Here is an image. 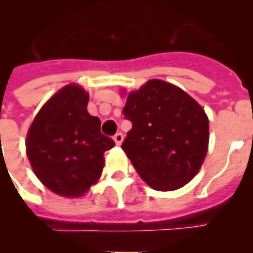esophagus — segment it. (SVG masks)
Returning <instances> with one entry per match:
<instances>
[{
  "mask_svg": "<svg viewBox=\"0 0 253 253\" xmlns=\"http://www.w3.org/2000/svg\"><path fill=\"white\" fill-rule=\"evenodd\" d=\"M123 139H124V135H123L122 133H116L115 135H114V140H115V143L118 144V146H120V144H122Z\"/></svg>",
  "mask_w": 253,
  "mask_h": 253,
  "instance_id": "1",
  "label": "esophagus"
}]
</instances>
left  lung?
<instances>
[{"label": "left lung", "mask_w": 253, "mask_h": 253, "mask_svg": "<svg viewBox=\"0 0 253 253\" xmlns=\"http://www.w3.org/2000/svg\"><path fill=\"white\" fill-rule=\"evenodd\" d=\"M123 114L133 126L122 148L152 189L171 191L193 180L207 156L209 120L191 96L151 80L129 93Z\"/></svg>", "instance_id": "8db88e82"}]
</instances>
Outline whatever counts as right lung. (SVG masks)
Segmentation results:
<instances>
[{"label": "right lung", "mask_w": 253, "mask_h": 253, "mask_svg": "<svg viewBox=\"0 0 253 253\" xmlns=\"http://www.w3.org/2000/svg\"><path fill=\"white\" fill-rule=\"evenodd\" d=\"M88 93L68 84L48 100L30 125L26 154L35 175L66 198L86 193L101 176L104 153L115 146L87 111Z\"/></svg>", "instance_id": "add662e5"}]
</instances>
